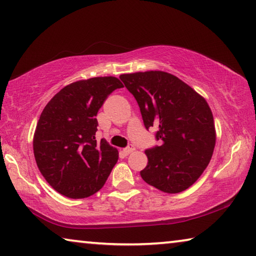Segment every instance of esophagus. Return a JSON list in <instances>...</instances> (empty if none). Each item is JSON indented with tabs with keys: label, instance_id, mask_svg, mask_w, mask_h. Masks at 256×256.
I'll return each instance as SVG.
<instances>
[{
	"label": "esophagus",
	"instance_id": "34e87169",
	"mask_svg": "<svg viewBox=\"0 0 256 256\" xmlns=\"http://www.w3.org/2000/svg\"><path fill=\"white\" fill-rule=\"evenodd\" d=\"M134 150H136V146H128V148H125V149H123V152L125 154H131V152H133V151Z\"/></svg>",
	"mask_w": 256,
	"mask_h": 256
}]
</instances>
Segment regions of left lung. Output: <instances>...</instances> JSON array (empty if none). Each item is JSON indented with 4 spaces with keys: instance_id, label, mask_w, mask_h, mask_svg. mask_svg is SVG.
Listing matches in <instances>:
<instances>
[{
    "instance_id": "obj_1",
    "label": "left lung",
    "mask_w": 256,
    "mask_h": 256,
    "mask_svg": "<svg viewBox=\"0 0 256 256\" xmlns=\"http://www.w3.org/2000/svg\"><path fill=\"white\" fill-rule=\"evenodd\" d=\"M136 99L146 128L158 126L162 146L146 150L142 180L164 193L183 192L209 164L216 146L214 115L200 94L164 71L120 76Z\"/></svg>"
}]
</instances>
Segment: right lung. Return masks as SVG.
<instances>
[{
	"label": "right lung",
	"mask_w": 256,
	"mask_h": 256,
	"mask_svg": "<svg viewBox=\"0 0 256 256\" xmlns=\"http://www.w3.org/2000/svg\"><path fill=\"white\" fill-rule=\"evenodd\" d=\"M123 84L115 76L79 80L64 86L42 112L32 148L38 170L52 188L70 198L100 190L118 162V151L96 140L97 112Z\"/></svg>",
	"instance_id": "obj_1"
}]
</instances>
